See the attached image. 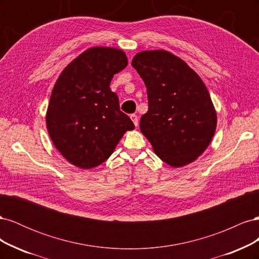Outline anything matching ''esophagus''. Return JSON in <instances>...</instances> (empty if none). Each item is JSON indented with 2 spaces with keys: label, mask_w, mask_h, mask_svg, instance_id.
<instances>
[{
  "label": "esophagus",
  "mask_w": 259,
  "mask_h": 259,
  "mask_svg": "<svg viewBox=\"0 0 259 259\" xmlns=\"http://www.w3.org/2000/svg\"><path fill=\"white\" fill-rule=\"evenodd\" d=\"M131 119H132V121H133V123L135 124V126H137L138 125V116L136 115V114H131Z\"/></svg>",
  "instance_id": "obj_1"
}]
</instances>
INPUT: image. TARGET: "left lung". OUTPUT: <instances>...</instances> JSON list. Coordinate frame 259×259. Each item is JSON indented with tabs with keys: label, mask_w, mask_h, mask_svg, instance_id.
I'll return each mask as SVG.
<instances>
[{
	"label": "left lung",
	"mask_w": 259,
	"mask_h": 259,
	"mask_svg": "<svg viewBox=\"0 0 259 259\" xmlns=\"http://www.w3.org/2000/svg\"><path fill=\"white\" fill-rule=\"evenodd\" d=\"M147 88V113L139 127L159 158L173 167L187 165L211 142L217 115L201 77L186 62L163 50L133 58Z\"/></svg>",
	"instance_id": "obj_1"
}]
</instances>
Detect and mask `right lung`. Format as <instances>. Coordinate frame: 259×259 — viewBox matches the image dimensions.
<instances>
[{"instance_id": "1", "label": "right lung", "mask_w": 259, "mask_h": 259, "mask_svg": "<svg viewBox=\"0 0 259 259\" xmlns=\"http://www.w3.org/2000/svg\"><path fill=\"white\" fill-rule=\"evenodd\" d=\"M126 66L123 51L92 48L70 62L55 83L46 125L54 146L73 165L98 166L124 133L135 128L110 90L113 75Z\"/></svg>"}]
</instances>
